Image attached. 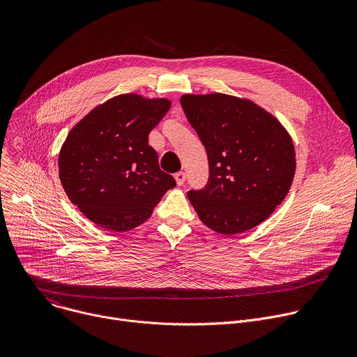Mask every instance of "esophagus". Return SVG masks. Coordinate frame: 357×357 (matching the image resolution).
<instances>
[{
	"label": "esophagus",
	"instance_id": "34e87169",
	"mask_svg": "<svg viewBox=\"0 0 357 357\" xmlns=\"http://www.w3.org/2000/svg\"><path fill=\"white\" fill-rule=\"evenodd\" d=\"M175 179H176V183H178L179 186H182V185L185 183V179H186V175H185V172H182V171L176 172V174H175Z\"/></svg>",
	"mask_w": 357,
	"mask_h": 357
}]
</instances>
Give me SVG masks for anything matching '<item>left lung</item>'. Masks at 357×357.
<instances>
[{
    "label": "left lung",
    "instance_id": "8db88e82",
    "mask_svg": "<svg viewBox=\"0 0 357 357\" xmlns=\"http://www.w3.org/2000/svg\"><path fill=\"white\" fill-rule=\"evenodd\" d=\"M181 105L209 161L206 186L188 192L199 219L226 236L259 226L291 188L296 167L291 135L247 98L183 94Z\"/></svg>",
    "mask_w": 357,
    "mask_h": 357
}]
</instances>
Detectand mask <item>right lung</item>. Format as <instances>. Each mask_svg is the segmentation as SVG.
Instances as JSON below:
<instances>
[{"instance_id": "right-lung-1", "label": "right lung", "mask_w": 357, "mask_h": 357, "mask_svg": "<svg viewBox=\"0 0 357 357\" xmlns=\"http://www.w3.org/2000/svg\"><path fill=\"white\" fill-rule=\"evenodd\" d=\"M169 109L168 98L120 94L70 130L59 152V178L89 220L113 231L131 230L176 185L148 145V134Z\"/></svg>"}]
</instances>
